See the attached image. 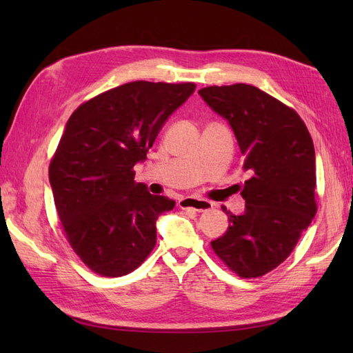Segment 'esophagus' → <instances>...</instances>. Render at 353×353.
I'll return each instance as SVG.
<instances>
[{
	"mask_svg": "<svg viewBox=\"0 0 353 353\" xmlns=\"http://www.w3.org/2000/svg\"><path fill=\"white\" fill-rule=\"evenodd\" d=\"M179 208L181 209H192L196 212H203L209 211L212 208V203L203 199H196V197H185L179 200Z\"/></svg>",
	"mask_w": 353,
	"mask_h": 353,
	"instance_id": "1",
	"label": "esophagus"
}]
</instances>
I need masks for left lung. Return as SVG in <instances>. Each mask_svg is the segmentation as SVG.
Listing matches in <instances>:
<instances>
[{"instance_id": "left-lung-1", "label": "left lung", "mask_w": 353, "mask_h": 353, "mask_svg": "<svg viewBox=\"0 0 353 353\" xmlns=\"http://www.w3.org/2000/svg\"><path fill=\"white\" fill-rule=\"evenodd\" d=\"M199 94L232 127L250 172L244 212L223 208L229 229L211 245L238 276L259 277L290 256L317 212L311 134L294 110L254 86H209Z\"/></svg>"}]
</instances>
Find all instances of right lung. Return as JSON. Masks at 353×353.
<instances>
[{"mask_svg": "<svg viewBox=\"0 0 353 353\" xmlns=\"http://www.w3.org/2000/svg\"><path fill=\"white\" fill-rule=\"evenodd\" d=\"M196 91L194 83L132 81L74 110L50 163V185L65 235L101 276L141 265L156 244V221L176 201L134 183L157 133Z\"/></svg>", "mask_w": 353, "mask_h": 353, "instance_id": "1", "label": "right lung"}]
</instances>
